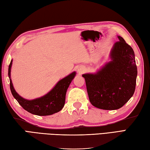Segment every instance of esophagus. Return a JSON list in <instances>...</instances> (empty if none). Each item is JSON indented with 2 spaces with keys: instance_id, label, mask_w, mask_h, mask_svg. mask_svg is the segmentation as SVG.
I'll return each instance as SVG.
<instances>
[{
  "instance_id": "1",
  "label": "esophagus",
  "mask_w": 150,
  "mask_h": 150,
  "mask_svg": "<svg viewBox=\"0 0 150 150\" xmlns=\"http://www.w3.org/2000/svg\"><path fill=\"white\" fill-rule=\"evenodd\" d=\"M84 70H85L84 68L83 67H81V68H79V69L78 70V71L79 73H80V74H81V73H83L84 72Z\"/></svg>"
}]
</instances>
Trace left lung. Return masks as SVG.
Instances as JSON below:
<instances>
[{"label": "left lung", "instance_id": "obj_1", "mask_svg": "<svg viewBox=\"0 0 150 150\" xmlns=\"http://www.w3.org/2000/svg\"><path fill=\"white\" fill-rule=\"evenodd\" d=\"M113 47L109 62L97 74H86L85 78L90 103L98 108L117 110L133 95L137 76L134 53L125 40Z\"/></svg>", "mask_w": 150, "mask_h": 150}]
</instances>
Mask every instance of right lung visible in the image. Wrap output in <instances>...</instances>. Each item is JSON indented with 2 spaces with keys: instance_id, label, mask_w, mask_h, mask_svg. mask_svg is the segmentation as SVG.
Returning a JSON list of instances; mask_svg holds the SVG:
<instances>
[{
  "instance_id": "add662e5",
  "label": "right lung",
  "mask_w": 150,
  "mask_h": 150,
  "mask_svg": "<svg viewBox=\"0 0 150 150\" xmlns=\"http://www.w3.org/2000/svg\"><path fill=\"white\" fill-rule=\"evenodd\" d=\"M12 61L8 67V76L10 78V87L12 94L23 108L31 114L37 115H49L57 113L62 110L65 103L66 93L70 83L74 78V72L67 77L62 79L56 84L52 91L44 97L29 100L20 97L14 89L10 79V70Z\"/></svg>"
}]
</instances>
